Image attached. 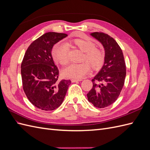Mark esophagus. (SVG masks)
<instances>
[{"mask_svg": "<svg viewBox=\"0 0 150 150\" xmlns=\"http://www.w3.org/2000/svg\"><path fill=\"white\" fill-rule=\"evenodd\" d=\"M82 79H72L71 81L72 83H76V82H78V81H81Z\"/></svg>", "mask_w": 150, "mask_h": 150, "instance_id": "esophagus-1", "label": "esophagus"}]
</instances>
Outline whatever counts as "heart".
Segmentation results:
<instances>
[{
	"label": "heart",
	"instance_id": "obj_1",
	"mask_svg": "<svg viewBox=\"0 0 150 150\" xmlns=\"http://www.w3.org/2000/svg\"><path fill=\"white\" fill-rule=\"evenodd\" d=\"M74 46L84 52L83 58L84 62L81 64H71L62 70L65 78L79 79L88 73L91 66L94 69H99L104 61L103 52L96 47V44L88 39L77 38L64 43H56L52 49V56L54 61L61 65L69 62V47Z\"/></svg>",
	"mask_w": 150,
	"mask_h": 150
}]
</instances>
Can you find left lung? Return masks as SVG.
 I'll list each match as a JSON object with an SVG mask.
<instances>
[{
	"label": "left lung",
	"instance_id": "1",
	"mask_svg": "<svg viewBox=\"0 0 150 150\" xmlns=\"http://www.w3.org/2000/svg\"><path fill=\"white\" fill-rule=\"evenodd\" d=\"M104 48V62L98 73L94 76L93 88L87 94L88 101L99 108L114 103L121 91L126 77V64L123 54L116 40L103 33L91 34Z\"/></svg>",
	"mask_w": 150,
	"mask_h": 150
}]
</instances>
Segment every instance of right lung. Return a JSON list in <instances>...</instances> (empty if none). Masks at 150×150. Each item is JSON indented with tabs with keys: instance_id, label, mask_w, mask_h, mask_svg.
Listing matches in <instances>:
<instances>
[{
	"instance_id": "right-lung-1",
	"label": "right lung",
	"mask_w": 150,
	"mask_h": 150,
	"mask_svg": "<svg viewBox=\"0 0 150 150\" xmlns=\"http://www.w3.org/2000/svg\"><path fill=\"white\" fill-rule=\"evenodd\" d=\"M67 36L54 32L43 34L29 46L22 62L24 91L34 106L44 111L60 106L71 83L70 80L57 81L59 70L51 54L54 45Z\"/></svg>"
}]
</instances>
